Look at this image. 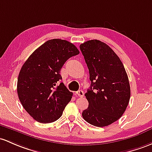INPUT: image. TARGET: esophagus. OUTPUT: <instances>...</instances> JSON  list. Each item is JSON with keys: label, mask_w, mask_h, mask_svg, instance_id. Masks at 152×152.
I'll return each mask as SVG.
<instances>
[{"label": "esophagus", "mask_w": 152, "mask_h": 152, "mask_svg": "<svg viewBox=\"0 0 152 152\" xmlns=\"http://www.w3.org/2000/svg\"><path fill=\"white\" fill-rule=\"evenodd\" d=\"M76 94H77V95L78 96H80V97H83V96H84V92H83V91H81V90H80V91H77Z\"/></svg>", "instance_id": "1"}]
</instances>
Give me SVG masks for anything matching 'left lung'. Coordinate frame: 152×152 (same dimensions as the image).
Listing matches in <instances>:
<instances>
[{"label": "left lung", "mask_w": 152, "mask_h": 152, "mask_svg": "<svg viewBox=\"0 0 152 152\" xmlns=\"http://www.w3.org/2000/svg\"><path fill=\"white\" fill-rule=\"evenodd\" d=\"M89 70L91 87L86 93L88 107L83 112L85 120L105 127L118 120L128 105L130 87L123 64L114 50L98 40L80 45Z\"/></svg>", "instance_id": "left-lung-1"}]
</instances>
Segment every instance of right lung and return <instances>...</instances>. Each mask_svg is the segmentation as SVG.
<instances>
[{"instance_id": "add662e5", "label": "right lung", "mask_w": 152, "mask_h": 152, "mask_svg": "<svg viewBox=\"0 0 152 152\" xmlns=\"http://www.w3.org/2000/svg\"><path fill=\"white\" fill-rule=\"evenodd\" d=\"M70 42L52 39L44 43L29 56L19 72L17 94L24 109L41 123H50L61 117L73 94L66 88L59 74L64 63L79 54Z\"/></svg>"}]
</instances>
